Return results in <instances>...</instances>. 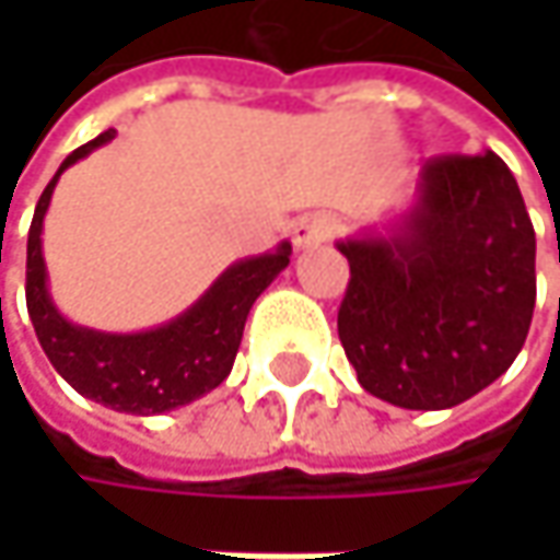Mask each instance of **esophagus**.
Listing matches in <instances>:
<instances>
[{
	"mask_svg": "<svg viewBox=\"0 0 560 560\" xmlns=\"http://www.w3.org/2000/svg\"><path fill=\"white\" fill-rule=\"evenodd\" d=\"M334 218H327V214H308L292 226V243H295V248L320 246L334 236Z\"/></svg>",
	"mask_w": 560,
	"mask_h": 560,
	"instance_id": "1",
	"label": "esophagus"
}]
</instances>
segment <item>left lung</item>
<instances>
[{"label": "left lung", "mask_w": 560, "mask_h": 560, "mask_svg": "<svg viewBox=\"0 0 560 560\" xmlns=\"http://www.w3.org/2000/svg\"><path fill=\"white\" fill-rule=\"evenodd\" d=\"M349 258L339 339L358 383L396 408L442 411L514 364L536 305V233L495 152L423 164L418 192Z\"/></svg>", "instance_id": "left-lung-1"}]
</instances>
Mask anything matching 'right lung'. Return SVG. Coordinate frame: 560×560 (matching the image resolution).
<instances>
[{
  "mask_svg": "<svg viewBox=\"0 0 560 560\" xmlns=\"http://www.w3.org/2000/svg\"><path fill=\"white\" fill-rule=\"evenodd\" d=\"M118 137L115 127L74 149L55 171L33 211L27 233V314L52 368L83 398L120 411L152 418L189 405L221 386L243 342V327L255 299L290 265L292 246L283 240L273 252L240 258L177 317L137 334H105L68 320L49 292L43 258V221L58 177Z\"/></svg>",
  "mask_w": 560,
  "mask_h": 560,
  "instance_id": "right-lung-1",
  "label": "right lung"
}]
</instances>
